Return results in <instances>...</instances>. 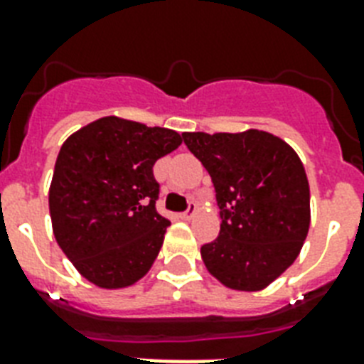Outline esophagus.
Here are the masks:
<instances>
[{"instance_id": "34e87169", "label": "esophagus", "mask_w": 364, "mask_h": 364, "mask_svg": "<svg viewBox=\"0 0 364 364\" xmlns=\"http://www.w3.org/2000/svg\"><path fill=\"white\" fill-rule=\"evenodd\" d=\"M194 213H196V204H194V202H191V205H188V210L183 211V213L179 217H181V219H187V221H188V219H193Z\"/></svg>"}]
</instances>
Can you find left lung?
<instances>
[{
	"label": "left lung",
	"instance_id": "1",
	"mask_svg": "<svg viewBox=\"0 0 364 364\" xmlns=\"http://www.w3.org/2000/svg\"><path fill=\"white\" fill-rule=\"evenodd\" d=\"M215 187L221 230L200 249L211 276L260 291L299 257L310 228V185L293 147L274 134L185 132Z\"/></svg>",
	"mask_w": 364,
	"mask_h": 364
}]
</instances>
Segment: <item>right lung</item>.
<instances>
[{
  "label": "right lung",
  "mask_w": 364,
  "mask_h": 364,
  "mask_svg": "<svg viewBox=\"0 0 364 364\" xmlns=\"http://www.w3.org/2000/svg\"><path fill=\"white\" fill-rule=\"evenodd\" d=\"M176 130L104 117L60 149L48 191L54 238L88 282L134 285L153 266L170 221L156 211L153 166L176 151Z\"/></svg>",
  "instance_id": "right-lung-1"
}]
</instances>
